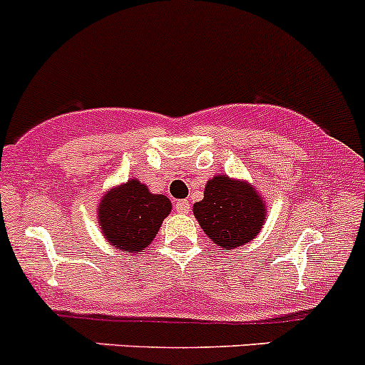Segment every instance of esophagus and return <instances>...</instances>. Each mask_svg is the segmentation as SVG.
Returning <instances> with one entry per match:
<instances>
[{"mask_svg": "<svg viewBox=\"0 0 365 365\" xmlns=\"http://www.w3.org/2000/svg\"><path fill=\"white\" fill-rule=\"evenodd\" d=\"M175 210H178L179 214H187V210H190V202H187V200H178V202H175Z\"/></svg>", "mask_w": 365, "mask_h": 365, "instance_id": "esophagus-1", "label": "esophagus"}]
</instances>
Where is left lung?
<instances>
[{"instance_id": "8db88e82", "label": "left lung", "mask_w": 365, "mask_h": 365, "mask_svg": "<svg viewBox=\"0 0 365 365\" xmlns=\"http://www.w3.org/2000/svg\"><path fill=\"white\" fill-rule=\"evenodd\" d=\"M193 214L216 246L235 250L260 234L267 204L251 182L217 174L205 184L204 198L195 202Z\"/></svg>"}]
</instances>
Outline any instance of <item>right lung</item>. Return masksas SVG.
I'll list each match as a JSON object with an SVG mask.
<instances>
[{
  "mask_svg": "<svg viewBox=\"0 0 365 365\" xmlns=\"http://www.w3.org/2000/svg\"><path fill=\"white\" fill-rule=\"evenodd\" d=\"M172 202L149 191L137 178L105 191L96 209V221L108 246L140 255L156 237L170 214Z\"/></svg>",
  "mask_w": 365,
  "mask_h": 365,
  "instance_id": "add662e5",
  "label": "right lung"
}]
</instances>
